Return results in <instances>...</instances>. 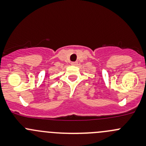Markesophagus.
<instances>
[{
    "instance_id": "esophagus-1",
    "label": "esophagus",
    "mask_w": 146,
    "mask_h": 146,
    "mask_svg": "<svg viewBox=\"0 0 146 146\" xmlns=\"http://www.w3.org/2000/svg\"><path fill=\"white\" fill-rule=\"evenodd\" d=\"M71 65H72V66H77L78 62H72Z\"/></svg>"
}]
</instances>
